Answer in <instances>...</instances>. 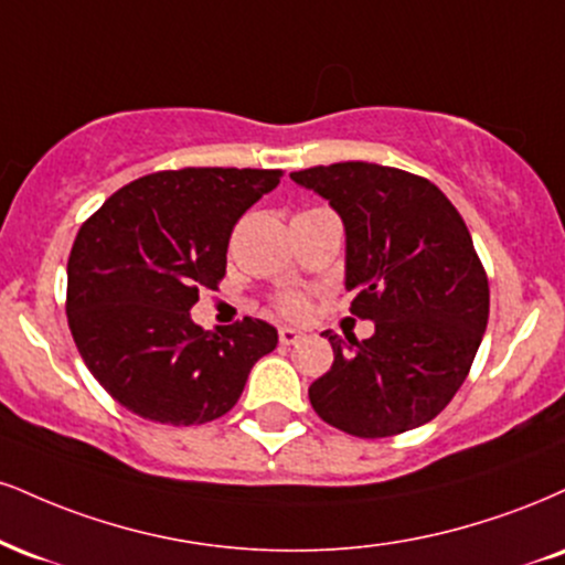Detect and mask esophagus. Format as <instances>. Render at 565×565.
<instances>
[{"label":"esophagus","mask_w":565,"mask_h":565,"mask_svg":"<svg viewBox=\"0 0 565 565\" xmlns=\"http://www.w3.org/2000/svg\"><path fill=\"white\" fill-rule=\"evenodd\" d=\"M302 337H305L302 331L291 329V326H281V329H278V339H281V344H297Z\"/></svg>","instance_id":"obj_1"}]
</instances>
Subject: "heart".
<instances>
[{
  "mask_svg": "<svg viewBox=\"0 0 565 565\" xmlns=\"http://www.w3.org/2000/svg\"><path fill=\"white\" fill-rule=\"evenodd\" d=\"M305 308H308V302H305L302 295H284L281 297V310L287 312V316H302Z\"/></svg>",
  "mask_w": 565,
  "mask_h": 565,
  "instance_id": "obj_1",
  "label": "heart"
}]
</instances>
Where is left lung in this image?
<instances>
[{
  "instance_id": "1",
  "label": "left lung",
  "mask_w": 565,
  "mask_h": 565,
  "mask_svg": "<svg viewBox=\"0 0 565 565\" xmlns=\"http://www.w3.org/2000/svg\"><path fill=\"white\" fill-rule=\"evenodd\" d=\"M344 226V289L373 334L329 337L331 371L310 384L326 424L392 437L445 411L484 337L489 284L471 234L431 181L350 160L295 171Z\"/></svg>"
}]
</instances>
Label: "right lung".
<instances>
[{
    "mask_svg": "<svg viewBox=\"0 0 565 565\" xmlns=\"http://www.w3.org/2000/svg\"><path fill=\"white\" fill-rule=\"evenodd\" d=\"M281 171L183 168L118 189L81 226L67 260V323L92 376L136 416L207 424L236 405L249 371L276 350L260 318L202 331L200 289L226 274L236 221Z\"/></svg>",
    "mask_w": 565,
    "mask_h": 565,
    "instance_id": "add662e5",
    "label": "right lung"
}]
</instances>
